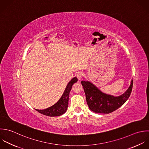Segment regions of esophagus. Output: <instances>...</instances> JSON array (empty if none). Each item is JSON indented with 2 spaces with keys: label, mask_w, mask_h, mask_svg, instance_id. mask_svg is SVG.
Here are the masks:
<instances>
[{
  "label": "esophagus",
  "mask_w": 149,
  "mask_h": 149,
  "mask_svg": "<svg viewBox=\"0 0 149 149\" xmlns=\"http://www.w3.org/2000/svg\"><path fill=\"white\" fill-rule=\"evenodd\" d=\"M82 77H83V73H82V72H78L77 73V78L78 79L79 81L81 79V78H82Z\"/></svg>",
  "instance_id": "obj_1"
}]
</instances>
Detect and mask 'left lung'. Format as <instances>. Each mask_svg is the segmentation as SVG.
Wrapping results in <instances>:
<instances>
[{"label": "left lung", "mask_w": 149, "mask_h": 149, "mask_svg": "<svg viewBox=\"0 0 149 149\" xmlns=\"http://www.w3.org/2000/svg\"><path fill=\"white\" fill-rule=\"evenodd\" d=\"M86 96L87 104L91 111L96 113L109 114L122 106L130 96L133 80L127 91L119 96L107 95L100 91L89 81H81Z\"/></svg>", "instance_id": "1"}]
</instances>
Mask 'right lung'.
Returning <instances> with one entry per match:
<instances>
[{
	"label": "right lung",
	"mask_w": 149,
	"mask_h": 149,
	"mask_svg": "<svg viewBox=\"0 0 149 149\" xmlns=\"http://www.w3.org/2000/svg\"><path fill=\"white\" fill-rule=\"evenodd\" d=\"M77 81L78 79L77 78V77H74L69 82L62 96L55 104L45 110L36 109V110L40 114L49 117H56L63 114L67 110V107L68 106L69 95L71 90L72 85Z\"/></svg>",
	"instance_id": "add662e5"
}]
</instances>
